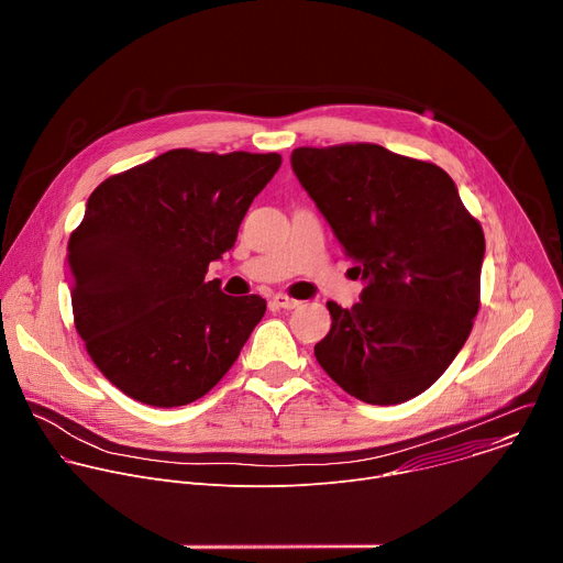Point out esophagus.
<instances>
[{"instance_id":"34e87169","label":"esophagus","mask_w":563,"mask_h":563,"mask_svg":"<svg viewBox=\"0 0 563 563\" xmlns=\"http://www.w3.org/2000/svg\"><path fill=\"white\" fill-rule=\"evenodd\" d=\"M272 302H274L276 307H280V309H296V307H300V300L289 298V296H285V294H276V296L272 298Z\"/></svg>"}]
</instances>
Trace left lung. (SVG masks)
Returning <instances> with one entry per match:
<instances>
[{"mask_svg": "<svg viewBox=\"0 0 563 563\" xmlns=\"http://www.w3.org/2000/svg\"><path fill=\"white\" fill-rule=\"evenodd\" d=\"M291 169L365 280L352 309L328 302L316 361L365 404L419 396L470 336L484 229L441 167L378 144L300 146Z\"/></svg>", "mask_w": 563, "mask_h": 563, "instance_id": "8db88e82", "label": "left lung"}]
</instances>
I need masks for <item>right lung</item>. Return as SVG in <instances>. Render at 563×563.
<instances>
[{
	"instance_id": "1",
	"label": "right lung",
	"mask_w": 563,
	"mask_h": 563,
	"mask_svg": "<svg viewBox=\"0 0 563 563\" xmlns=\"http://www.w3.org/2000/svg\"><path fill=\"white\" fill-rule=\"evenodd\" d=\"M278 153L174 148L107 178L68 238L75 330L126 396L178 408L205 396L265 316V298L205 280L238 238Z\"/></svg>"
}]
</instances>
